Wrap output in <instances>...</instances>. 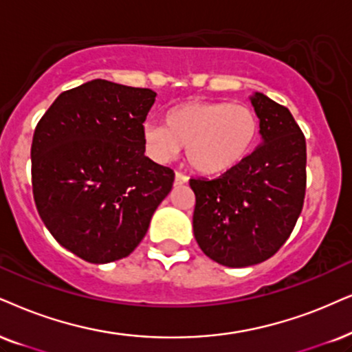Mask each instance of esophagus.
Returning <instances> with one entry per match:
<instances>
[{
    "mask_svg": "<svg viewBox=\"0 0 352 352\" xmlns=\"http://www.w3.org/2000/svg\"><path fill=\"white\" fill-rule=\"evenodd\" d=\"M186 182H188V177H186L185 173H182V172L175 173V185H185Z\"/></svg>",
    "mask_w": 352,
    "mask_h": 352,
    "instance_id": "esophagus-1",
    "label": "esophagus"
}]
</instances>
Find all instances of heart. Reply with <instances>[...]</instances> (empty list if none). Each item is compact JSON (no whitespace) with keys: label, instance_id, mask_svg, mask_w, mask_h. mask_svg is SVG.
Here are the masks:
<instances>
[{"label":"heart","instance_id":"b5f03b06","mask_svg":"<svg viewBox=\"0 0 352 352\" xmlns=\"http://www.w3.org/2000/svg\"><path fill=\"white\" fill-rule=\"evenodd\" d=\"M166 124H144L143 140L151 157L166 162L186 148L190 166L206 175L239 166L252 153L258 133L253 110L229 102H186L173 107Z\"/></svg>","mask_w":352,"mask_h":352}]
</instances>
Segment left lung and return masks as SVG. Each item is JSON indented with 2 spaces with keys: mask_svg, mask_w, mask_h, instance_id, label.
<instances>
[{
  "mask_svg": "<svg viewBox=\"0 0 352 352\" xmlns=\"http://www.w3.org/2000/svg\"><path fill=\"white\" fill-rule=\"evenodd\" d=\"M250 102L261 143L217 179H191L193 234L204 255L229 268L268 260L284 245L305 197V138L286 107L261 92Z\"/></svg>",
  "mask_w": 352,
  "mask_h": 352,
  "instance_id": "1",
  "label": "left lung"
}]
</instances>
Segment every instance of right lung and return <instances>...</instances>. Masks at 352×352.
<instances>
[{"instance_id":"add662e5","label":"right lung","mask_w":352,"mask_h":352,"mask_svg":"<svg viewBox=\"0 0 352 352\" xmlns=\"http://www.w3.org/2000/svg\"><path fill=\"white\" fill-rule=\"evenodd\" d=\"M155 96L92 79L61 92L35 128V206L56 242L89 263L130 255L172 190V168L144 155Z\"/></svg>"}]
</instances>
